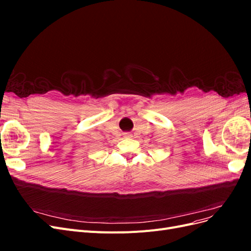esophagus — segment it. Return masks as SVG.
<instances>
[{
  "mask_svg": "<svg viewBox=\"0 0 251 251\" xmlns=\"http://www.w3.org/2000/svg\"><path fill=\"white\" fill-rule=\"evenodd\" d=\"M124 135H125V137H127V138L132 137V134H131V133H125Z\"/></svg>",
  "mask_w": 251,
  "mask_h": 251,
  "instance_id": "obj_1",
  "label": "esophagus"
}]
</instances>
